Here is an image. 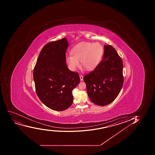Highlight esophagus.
<instances>
[{
	"instance_id": "esophagus-1",
	"label": "esophagus",
	"mask_w": 155,
	"mask_h": 155,
	"mask_svg": "<svg viewBox=\"0 0 155 155\" xmlns=\"http://www.w3.org/2000/svg\"><path fill=\"white\" fill-rule=\"evenodd\" d=\"M80 80H81V81H83V76H82V75H80Z\"/></svg>"
}]
</instances>
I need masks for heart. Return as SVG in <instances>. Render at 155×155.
Instances as JSON below:
<instances>
[{"instance_id":"b5f03b06","label":"heart","mask_w":155,"mask_h":155,"mask_svg":"<svg viewBox=\"0 0 155 155\" xmlns=\"http://www.w3.org/2000/svg\"><path fill=\"white\" fill-rule=\"evenodd\" d=\"M71 53L65 57L69 69L76 70L79 66V61H80L82 66L87 70L91 71L101 61L104 49L99 43L82 42L72 48Z\"/></svg>"}]
</instances>
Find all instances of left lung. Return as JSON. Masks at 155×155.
Here are the masks:
<instances>
[{
    "label": "left lung",
    "mask_w": 155,
    "mask_h": 155,
    "mask_svg": "<svg viewBox=\"0 0 155 155\" xmlns=\"http://www.w3.org/2000/svg\"><path fill=\"white\" fill-rule=\"evenodd\" d=\"M104 49L103 60L83 77L90 100L101 106L110 104L116 99L124 82L122 60L113 46L104 45Z\"/></svg>",
    "instance_id": "obj_1"
}]
</instances>
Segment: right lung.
I'll use <instances>...</instances> for the list:
<instances>
[{
  "label": "right lung",
  "instance_id": "add662e5",
  "mask_svg": "<svg viewBox=\"0 0 155 155\" xmlns=\"http://www.w3.org/2000/svg\"><path fill=\"white\" fill-rule=\"evenodd\" d=\"M67 38L47 43L40 51L33 70L36 94L44 104L57 111L65 110L73 101L72 91L80 82L78 73L66 64Z\"/></svg>",
  "mask_w": 155,
  "mask_h": 155
}]
</instances>
